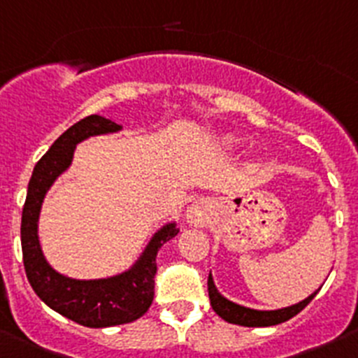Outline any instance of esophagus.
<instances>
[{
    "label": "esophagus",
    "mask_w": 358,
    "mask_h": 358,
    "mask_svg": "<svg viewBox=\"0 0 358 358\" xmlns=\"http://www.w3.org/2000/svg\"><path fill=\"white\" fill-rule=\"evenodd\" d=\"M210 209H213V206H210V202L207 199L195 200V202L188 207V210H186V221H188L192 227H207V223H209L210 220Z\"/></svg>",
    "instance_id": "obj_1"
}]
</instances>
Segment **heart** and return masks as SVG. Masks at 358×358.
<instances>
[{
	"mask_svg": "<svg viewBox=\"0 0 358 358\" xmlns=\"http://www.w3.org/2000/svg\"><path fill=\"white\" fill-rule=\"evenodd\" d=\"M221 145L227 149H234V148H237V141L234 137H223L221 138Z\"/></svg>",
	"mask_w": 358,
	"mask_h": 358,
	"instance_id": "1",
	"label": "heart"
}]
</instances>
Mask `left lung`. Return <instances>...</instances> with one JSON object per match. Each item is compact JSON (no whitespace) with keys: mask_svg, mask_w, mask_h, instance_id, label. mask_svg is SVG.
Here are the masks:
<instances>
[{"mask_svg":"<svg viewBox=\"0 0 358 358\" xmlns=\"http://www.w3.org/2000/svg\"><path fill=\"white\" fill-rule=\"evenodd\" d=\"M207 290H209L210 306H213L214 313H216L217 316H221L224 322L236 323V325L243 327H272L278 325V323L287 322V320L294 318L297 313H301L302 309L315 299V295L318 294L320 288L313 292L309 297H306L304 301L281 309H253L230 301V299H227L224 295L220 294V290H217L216 285H214L213 274H209V279H207Z\"/></svg>","mask_w":358,"mask_h":358,"instance_id":"1","label":"left lung"}]
</instances>
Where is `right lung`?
<instances>
[{"label":"right lung","instance_id":"right-lung-1","mask_svg":"<svg viewBox=\"0 0 358 358\" xmlns=\"http://www.w3.org/2000/svg\"><path fill=\"white\" fill-rule=\"evenodd\" d=\"M121 130V124L98 114L70 126L33 169L20 221L24 268L35 294L50 309L91 329L122 325L145 315L155 297L156 255L163 244L179 234L176 221L165 223L152 234L130 268L108 278L75 279L57 272L47 262L40 246L38 221L50 186L70 169L77 144Z\"/></svg>","mask_w":358,"mask_h":358}]
</instances>
